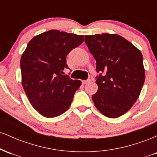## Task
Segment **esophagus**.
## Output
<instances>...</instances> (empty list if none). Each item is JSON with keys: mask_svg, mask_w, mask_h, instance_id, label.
Here are the masks:
<instances>
[{"mask_svg": "<svg viewBox=\"0 0 157 157\" xmlns=\"http://www.w3.org/2000/svg\"><path fill=\"white\" fill-rule=\"evenodd\" d=\"M90 81H91V80H89H89H83V81H82V83H83V84L88 83V82H90Z\"/></svg>", "mask_w": 157, "mask_h": 157, "instance_id": "34e87169", "label": "esophagus"}]
</instances>
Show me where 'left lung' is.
Returning <instances> with one entry per match:
<instances>
[{
	"mask_svg": "<svg viewBox=\"0 0 157 157\" xmlns=\"http://www.w3.org/2000/svg\"><path fill=\"white\" fill-rule=\"evenodd\" d=\"M85 42L100 72L98 90L92 95L95 107L107 117H119L135 103L145 82L141 52L116 34L86 35Z\"/></svg>",
	"mask_w": 157,
	"mask_h": 157,
	"instance_id": "left-lung-1",
	"label": "left lung"
}]
</instances>
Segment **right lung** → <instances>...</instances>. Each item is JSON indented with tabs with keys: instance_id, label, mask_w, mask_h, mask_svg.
<instances>
[{
	"instance_id": "right-lung-1",
	"label": "right lung",
	"mask_w": 157,
	"mask_h": 157,
	"mask_svg": "<svg viewBox=\"0 0 157 157\" xmlns=\"http://www.w3.org/2000/svg\"><path fill=\"white\" fill-rule=\"evenodd\" d=\"M83 35L49 30L29 42L21 59L23 89L37 112L47 118L67 111L81 81L63 75L66 57L84 40Z\"/></svg>"
}]
</instances>
